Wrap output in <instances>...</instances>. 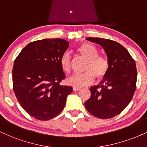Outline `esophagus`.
<instances>
[{
	"instance_id": "34e87169",
	"label": "esophagus",
	"mask_w": 147,
	"mask_h": 147,
	"mask_svg": "<svg viewBox=\"0 0 147 147\" xmlns=\"http://www.w3.org/2000/svg\"><path fill=\"white\" fill-rule=\"evenodd\" d=\"M81 90V88H78V87H73V90L74 91H79Z\"/></svg>"
}]
</instances>
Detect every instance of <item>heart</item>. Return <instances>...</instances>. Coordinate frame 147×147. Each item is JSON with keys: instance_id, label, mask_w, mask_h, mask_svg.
I'll return each mask as SVG.
<instances>
[{"instance_id": "b5f03b06", "label": "heart", "mask_w": 147, "mask_h": 147, "mask_svg": "<svg viewBox=\"0 0 147 147\" xmlns=\"http://www.w3.org/2000/svg\"><path fill=\"white\" fill-rule=\"evenodd\" d=\"M77 52L86 59L84 67L85 72L75 74L68 79V83L75 87H84L92 83L96 77L102 79L106 77L110 68L109 59L98 55V49L90 43H84L77 48ZM60 66L63 72L69 74L71 71V61L68 52H64L60 57Z\"/></svg>"}]
</instances>
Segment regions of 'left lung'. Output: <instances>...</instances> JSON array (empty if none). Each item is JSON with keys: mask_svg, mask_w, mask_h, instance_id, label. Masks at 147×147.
Returning <instances> with one entry per match:
<instances>
[{"mask_svg": "<svg viewBox=\"0 0 147 147\" xmlns=\"http://www.w3.org/2000/svg\"><path fill=\"white\" fill-rule=\"evenodd\" d=\"M105 50L110 62L109 72L100 84L90 88L91 96L86 109L100 119H110L125 109L136 89L137 69L128 50L117 42L102 38H86Z\"/></svg>", "mask_w": 147, "mask_h": 147, "instance_id": "left-lung-1", "label": "left lung"}]
</instances>
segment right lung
Instances as JSON below:
<instances>
[{
    "instance_id": "obj_1",
    "label": "right lung",
    "mask_w": 147,
    "mask_h": 147,
    "mask_svg": "<svg viewBox=\"0 0 147 147\" xmlns=\"http://www.w3.org/2000/svg\"><path fill=\"white\" fill-rule=\"evenodd\" d=\"M62 38L31 42L21 50L12 70L13 90L20 105L32 117L49 120L63 111L72 87L60 85L65 78L60 57L68 48Z\"/></svg>"
}]
</instances>
